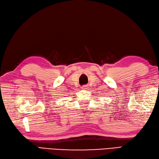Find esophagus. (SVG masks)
Returning <instances> with one entry per match:
<instances>
[{
  "label": "esophagus",
  "mask_w": 159,
  "mask_h": 159,
  "mask_svg": "<svg viewBox=\"0 0 159 159\" xmlns=\"http://www.w3.org/2000/svg\"><path fill=\"white\" fill-rule=\"evenodd\" d=\"M87 88H88V86H86V85H84V86H82V89H83V90L87 89Z\"/></svg>",
  "instance_id": "obj_1"
}]
</instances>
